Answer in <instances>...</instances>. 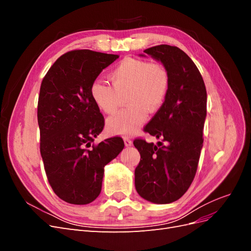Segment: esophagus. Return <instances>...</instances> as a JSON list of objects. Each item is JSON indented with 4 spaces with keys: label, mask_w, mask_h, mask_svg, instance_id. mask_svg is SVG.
Instances as JSON below:
<instances>
[{
    "label": "esophagus",
    "mask_w": 251,
    "mask_h": 251,
    "mask_svg": "<svg viewBox=\"0 0 251 251\" xmlns=\"http://www.w3.org/2000/svg\"><path fill=\"white\" fill-rule=\"evenodd\" d=\"M124 141H125V146L126 147H131L133 144V141L130 139V137H127V136H126V137L124 138Z\"/></svg>",
    "instance_id": "obj_1"
}]
</instances>
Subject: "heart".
I'll return each instance as SVG.
<instances>
[{"mask_svg":"<svg viewBox=\"0 0 251 251\" xmlns=\"http://www.w3.org/2000/svg\"><path fill=\"white\" fill-rule=\"evenodd\" d=\"M113 86L95 80L90 95L96 107L105 114L115 113L120 95L126 94L128 107L109 118L107 130L113 135H133L147 120L149 110L161 107L170 89V74L165 68L148 60L126 57L111 73Z\"/></svg>","mask_w":251,"mask_h":251,"instance_id":"b5f03b06","label":"heart"}]
</instances>
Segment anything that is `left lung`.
I'll list each match as a JSON object with an SVG mask.
<instances>
[{"mask_svg":"<svg viewBox=\"0 0 251 251\" xmlns=\"http://www.w3.org/2000/svg\"><path fill=\"white\" fill-rule=\"evenodd\" d=\"M143 52L168 70L170 89L161 108L144 127V132L165 143L134 140L140 153L135 187L143 199L168 204L180 199L195 178L203 147L206 89L198 68L178 47L159 45Z\"/></svg>","mask_w":251,"mask_h":251,"instance_id":"8db88e82","label":"left lung"}]
</instances>
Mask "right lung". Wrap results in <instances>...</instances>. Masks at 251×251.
I'll return each instance as SVG.
<instances>
[{
  "label": "right lung",
  "mask_w": 251,
  "mask_h": 251,
  "mask_svg": "<svg viewBox=\"0 0 251 251\" xmlns=\"http://www.w3.org/2000/svg\"><path fill=\"white\" fill-rule=\"evenodd\" d=\"M118 57L92 50L67 52L42 81L37 123L44 168L53 192L70 204H89L100 196L104 166L125 148L120 137L92 146L104 119L90 87Z\"/></svg>",
  "instance_id": "right-lung-1"
}]
</instances>
